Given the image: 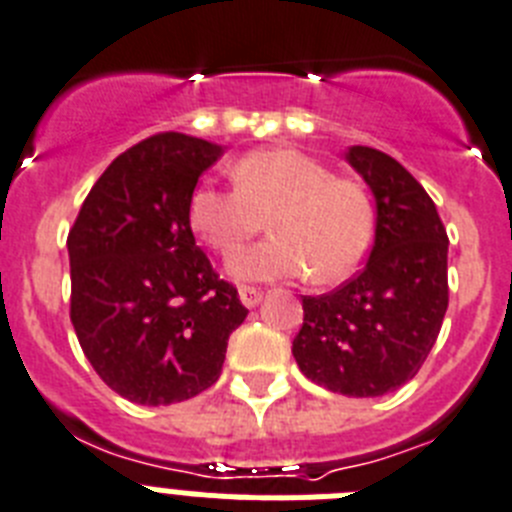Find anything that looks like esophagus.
Masks as SVG:
<instances>
[{
    "instance_id": "obj_1",
    "label": "esophagus",
    "mask_w": 512,
    "mask_h": 512,
    "mask_svg": "<svg viewBox=\"0 0 512 512\" xmlns=\"http://www.w3.org/2000/svg\"><path fill=\"white\" fill-rule=\"evenodd\" d=\"M239 299H242V304L247 306V309H252V306H257L262 301V291L252 286H242L239 288Z\"/></svg>"
}]
</instances>
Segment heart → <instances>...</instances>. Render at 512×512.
<instances>
[{
  "mask_svg": "<svg viewBox=\"0 0 512 512\" xmlns=\"http://www.w3.org/2000/svg\"><path fill=\"white\" fill-rule=\"evenodd\" d=\"M237 188L198 185L190 195V226L221 255L242 247L270 219L275 237L242 250L229 270L242 281L299 278L340 283L371 250L373 206L353 180L299 149H262L231 164Z\"/></svg>",
  "mask_w": 512,
  "mask_h": 512,
  "instance_id": "heart-1",
  "label": "heart"
}]
</instances>
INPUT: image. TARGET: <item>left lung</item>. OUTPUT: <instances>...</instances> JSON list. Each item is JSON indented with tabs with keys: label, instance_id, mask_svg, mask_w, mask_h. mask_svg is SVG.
<instances>
[{
	"label": "left lung",
	"instance_id": "1",
	"mask_svg": "<svg viewBox=\"0 0 512 512\" xmlns=\"http://www.w3.org/2000/svg\"><path fill=\"white\" fill-rule=\"evenodd\" d=\"M345 159L376 198L366 268L322 296H304L293 340L301 373L345 397H381L420 371L448 309V237L435 203L397 159L350 146Z\"/></svg>",
	"mask_w": 512,
	"mask_h": 512
}]
</instances>
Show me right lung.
I'll return each instance as SVG.
<instances>
[{"mask_svg": "<svg viewBox=\"0 0 512 512\" xmlns=\"http://www.w3.org/2000/svg\"><path fill=\"white\" fill-rule=\"evenodd\" d=\"M221 154L185 133L149 136L102 172L69 231L71 324L128 402L162 407L216 384L247 317L190 229V195Z\"/></svg>", "mask_w": 512, "mask_h": 512, "instance_id": "obj_1", "label": "right lung"}]
</instances>
